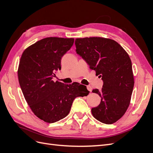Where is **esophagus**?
<instances>
[{"label": "esophagus", "instance_id": "obj_1", "mask_svg": "<svg viewBox=\"0 0 153 153\" xmlns=\"http://www.w3.org/2000/svg\"><path fill=\"white\" fill-rule=\"evenodd\" d=\"M87 89H88V90L89 91H90V92H91L92 91V88H91V86H87Z\"/></svg>", "mask_w": 153, "mask_h": 153}]
</instances>
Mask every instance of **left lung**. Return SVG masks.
Listing matches in <instances>:
<instances>
[{
	"instance_id": "8db88e82",
	"label": "left lung",
	"mask_w": 153,
	"mask_h": 153,
	"mask_svg": "<svg viewBox=\"0 0 153 153\" xmlns=\"http://www.w3.org/2000/svg\"><path fill=\"white\" fill-rule=\"evenodd\" d=\"M77 53L103 81L101 90L92 92L101 97L100 104L91 109L93 116L106 124L123 116L131 103L134 79L128 54L116 41L103 37L76 38Z\"/></svg>"
}]
</instances>
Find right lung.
Listing matches in <instances>:
<instances>
[{
	"mask_svg": "<svg viewBox=\"0 0 153 153\" xmlns=\"http://www.w3.org/2000/svg\"><path fill=\"white\" fill-rule=\"evenodd\" d=\"M74 42L72 38H45L26 48L21 56L18 76L22 92L33 114L47 123L65 118L74 100L89 93L79 83L53 81L55 71L61 69L62 56Z\"/></svg>",
	"mask_w": 153,
	"mask_h": 153,
	"instance_id": "add662e5",
	"label": "right lung"
}]
</instances>
